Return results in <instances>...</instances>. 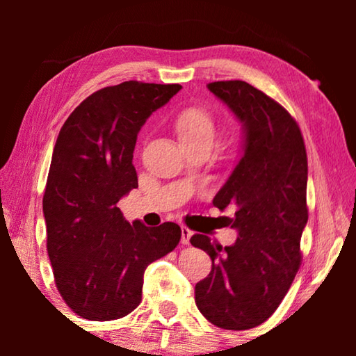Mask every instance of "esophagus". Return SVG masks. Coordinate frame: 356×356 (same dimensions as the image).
<instances>
[{
  "mask_svg": "<svg viewBox=\"0 0 356 356\" xmlns=\"http://www.w3.org/2000/svg\"><path fill=\"white\" fill-rule=\"evenodd\" d=\"M191 236H193L191 229H188L186 226H182V243L184 245H188Z\"/></svg>",
  "mask_w": 356,
  "mask_h": 356,
  "instance_id": "34e87169",
  "label": "esophagus"
}]
</instances>
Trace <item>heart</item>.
Segmentation results:
<instances>
[{
    "label": "heart",
    "mask_w": 356,
    "mask_h": 356,
    "mask_svg": "<svg viewBox=\"0 0 356 356\" xmlns=\"http://www.w3.org/2000/svg\"><path fill=\"white\" fill-rule=\"evenodd\" d=\"M176 130L180 143L213 144L216 127L212 113L201 106H190L179 114Z\"/></svg>",
    "instance_id": "obj_1"
}]
</instances>
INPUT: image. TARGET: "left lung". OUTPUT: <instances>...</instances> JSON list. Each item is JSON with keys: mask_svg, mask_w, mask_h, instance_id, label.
Wrapping results in <instances>:
<instances>
[{"mask_svg": "<svg viewBox=\"0 0 356 356\" xmlns=\"http://www.w3.org/2000/svg\"><path fill=\"white\" fill-rule=\"evenodd\" d=\"M207 88L243 125V155L213 206L234 209L231 246L195 234L190 242L212 259V272L195 287L197 309L225 330H248L278 308L301 264L300 238L308 222V156L300 127L278 102L246 81Z\"/></svg>", "mask_w": 356, "mask_h": 356, "instance_id": "1", "label": "left lung"}]
</instances>
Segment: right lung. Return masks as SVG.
I'll use <instances>...</instances> for the list:
<instances>
[{"label":"right lung","mask_w":356,"mask_h":356,"mask_svg":"<svg viewBox=\"0 0 356 356\" xmlns=\"http://www.w3.org/2000/svg\"><path fill=\"white\" fill-rule=\"evenodd\" d=\"M180 84L124 81L83 100L53 149L44 193L47 251L59 293L88 321H116L141 303L150 262L180 242V226L147 227L118 202L138 188L134 150L147 118Z\"/></svg>","instance_id":"1"}]
</instances>
